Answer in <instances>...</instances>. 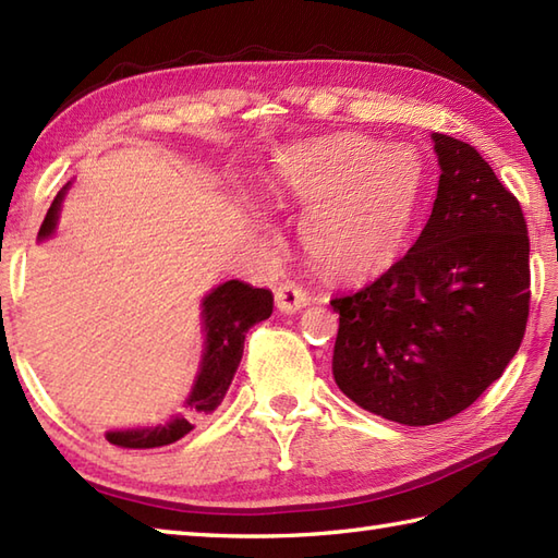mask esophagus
Returning a JSON list of instances; mask_svg holds the SVG:
<instances>
[{"label": "esophagus", "mask_w": 558, "mask_h": 558, "mask_svg": "<svg viewBox=\"0 0 558 558\" xmlns=\"http://www.w3.org/2000/svg\"><path fill=\"white\" fill-rule=\"evenodd\" d=\"M306 304H310V294H306V290H302L300 286H294V282H282V286L276 290V306L280 312L294 314L304 310Z\"/></svg>", "instance_id": "obj_1"}]
</instances>
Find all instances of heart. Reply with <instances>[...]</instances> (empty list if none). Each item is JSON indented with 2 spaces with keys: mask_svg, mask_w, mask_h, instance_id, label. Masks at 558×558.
<instances>
[{
  "mask_svg": "<svg viewBox=\"0 0 558 558\" xmlns=\"http://www.w3.org/2000/svg\"><path fill=\"white\" fill-rule=\"evenodd\" d=\"M282 180L304 201H324L304 228L314 260L340 278L386 268L417 210L424 165L412 148L366 136H333L294 150Z\"/></svg>",
  "mask_w": 558,
  "mask_h": 558,
  "instance_id": "obj_1",
  "label": "heart"
}]
</instances>
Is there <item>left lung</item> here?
I'll list each match as a JSON object with an SVG mask.
<instances>
[{
  "label": "left lung",
  "instance_id": "left-lung-1",
  "mask_svg": "<svg viewBox=\"0 0 558 558\" xmlns=\"http://www.w3.org/2000/svg\"><path fill=\"white\" fill-rule=\"evenodd\" d=\"M438 192L417 242L340 314L338 388L378 417L426 426L468 410L525 336L530 240L518 198L465 141L432 134Z\"/></svg>",
  "mask_w": 558,
  "mask_h": 558
}]
</instances>
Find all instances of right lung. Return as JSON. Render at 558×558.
<instances>
[{
    "instance_id": "add662e5",
    "label": "right lung",
    "mask_w": 558,
    "mask_h": 558,
    "mask_svg": "<svg viewBox=\"0 0 558 558\" xmlns=\"http://www.w3.org/2000/svg\"><path fill=\"white\" fill-rule=\"evenodd\" d=\"M66 186L57 194L50 210L40 225L38 236L45 240L57 228L59 206H62ZM204 333L206 350L192 393L184 400V412L168 424L144 426V429L108 432V441L120 448H158L180 441L194 426L216 410L234 378L244 352V336L254 324L272 314V294L264 288H252L242 280H228L210 290L204 298Z\"/></svg>"
}]
</instances>
